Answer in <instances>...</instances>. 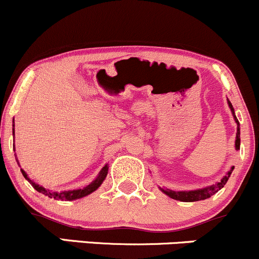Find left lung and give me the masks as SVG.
Here are the masks:
<instances>
[{"instance_id": "obj_1", "label": "left lung", "mask_w": 259, "mask_h": 259, "mask_svg": "<svg viewBox=\"0 0 259 259\" xmlns=\"http://www.w3.org/2000/svg\"><path fill=\"white\" fill-rule=\"evenodd\" d=\"M228 106L231 109L232 114H233L234 121L237 124V135H236V150H239V146H241V127H239V121L237 119L236 114H234V109L233 105L231 104V101L228 100ZM234 166H232L231 169L228 170V173L223 177L219 182H217L215 184H211L209 187H204L200 188V189H194V190H180V192H177V190H171L168 189V188H160L159 189L164 193L165 195H168L169 198L176 200H180V202H198V200H204L210 198L211 195L215 194L217 192L222 189V188L226 185V183L228 182L229 177H231L232 171H233Z\"/></svg>"}]
</instances>
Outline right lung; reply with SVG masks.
<instances>
[{
	"label": "right lung",
	"mask_w": 259,
	"mask_h": 259,
	"mask_svg": "<svg viewBox=\"0 0 259 259\" xmlns=\"http://www.w3.org/2000/svg\"><path fill=\"white\" fill-rule=\"evenodd\" d=\"M12 126H15V121H14V124H12ZM12 134L15 135V129H12ZM17 164H18V160H17ZM108 170H109V165L108 164H105V166H103V169H101L100 173L98 174V177H96V178L94 179L90 184L86 185L85 188H82V189L64 190V192H54V190L46 189L45 187H42V185H40L38 183H36L35 180L28 178L27 173H26L23 169H21V173H22V176L25 177V179L28 180V182H30V184L32 185V187L35 188L38 193H42V194L48 195L49 198H54V199H56V200H69L70 202V200L80 199V198H83V197H86V195H89V194H91V193L95 192V190L98 189L101 184H103L104 180H105L106 176H108Z\"/></svg>",
	"instance_id": "right-lung-1"
}]
</instances>
